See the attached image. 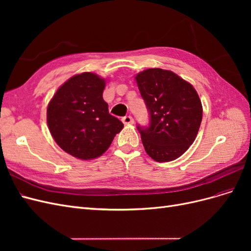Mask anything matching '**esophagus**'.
I'll list each match as a JSON object with an SVG mask.
<instances>
[{"mask_svg": "<svg viewBox=\"0 0 251 251\" xmlns=\"http://www.w3.org/2000/svg\"><path fill=\"white\" fill-rule=\"evenodd\" d=\"M123 123H124L125 125H132V124H134V119H133L132 116L127 115V116L123 117Z\"/></svg>", "mask_w": 251, "mask_h": 251, "instance_id": "esophagus-1", "label": "esophagus"}]
</instances>
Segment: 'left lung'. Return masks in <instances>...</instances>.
<instances>
[{"mask_svg":"<svg viewBox=\"0 0 251 251\" xmlns=\"http://www.w3.org/2000/svg\"><path fill=\"white\" fill-rule=\"evenodd\" d=\"M150 114L147 126L137 125L144 150L158 162L179 158L192 146L202 121V103L191 83L172 71L147 69L136 75Z\"/></svg>","mask_w":251,"mask_h":251,"instance_id":"obj_1","label":"left lung"}]
</instances>
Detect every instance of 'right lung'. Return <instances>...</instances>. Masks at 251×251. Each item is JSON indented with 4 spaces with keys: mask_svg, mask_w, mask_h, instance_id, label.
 Listing matches in <instances>:
<instances>
[{
    "mask_svg": "<svg viewBox=\"0 0 251 251\" xmlns=\"http://www.w3.org/2000/svg\"><path fill=\"white\" fill-rule=\"evenodd\" d=\"M105 80L91 72L68 79L47 109V123L59 148L71 156L91 160L109 149L124 124L109 113L102 92Z\"/></svg>",
    "mask_w": 251,
    "mask_h": 251,
    "instance_id": "obj_1",
    "label": "right lung"
}]
</instances>
